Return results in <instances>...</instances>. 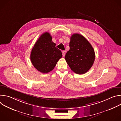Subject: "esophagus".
Segmentation results:
<instances>
[{
  "instance_id": "34e87169",
  "label": "esophagus",
  "mask_w": 121,
  "mask_h": 121,
  "mask_svg": "<svg viewBox=\"0 0 121 121\" xmlns=\"http://www.w3.org/2000/svg\"><path fill=\"white\" fill-rule=\"evenodd\" d=\"M65 51H62V55H63V56H64L65 55Z\"/></svg>"
}]
</instances>
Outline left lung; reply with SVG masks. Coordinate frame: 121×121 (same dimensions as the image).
<instances>
[{"mask_svg":"<svg viewBox=\"0 0 121 121\" xmlns=\"http://www.w3.org/2000/svg\"><path fill=\"white\" fill-rule=\"evenodd\" d=\"M69 47L65 58L71 70L78 74H83L88 72L95 58L92 45L81 34L75 33L70 38Z\"/></svg>","mask_w":121,"mask_h":121,"instance_id":"obj_1","label":"left lung"}]
</instances>
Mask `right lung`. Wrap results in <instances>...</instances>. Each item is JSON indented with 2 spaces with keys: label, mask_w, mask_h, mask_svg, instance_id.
I'll return each mask as SVG.
<instances>
[{
  "label": "right lung",
  "mask_w": 121,
  "mask_h": 121,
  "mask_svg": "<svg viewBox=\"0 0 121 121\" xmlns=\"http://www.w3.org/2000/svg\"><path fill=\"white\" fill-rule=\"evenodd\" d=\"M49 32L43 33L34 44L30 56L32 64L37 70L47 73L53 70L62 57L61 51L56 47Z\"/></svg>",
  "instance_id": "1"
}]
</instances>
